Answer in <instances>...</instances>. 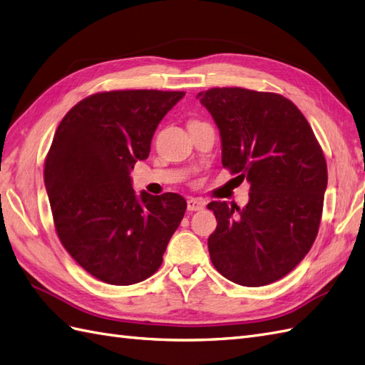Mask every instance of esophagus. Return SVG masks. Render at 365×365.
I'll return each instance as SVG.
<instances>
[{
    "mask_svg": "<svg viewBox=\"0 0 365 365\" xmlns=\"http://www.w3.org/2000/svg\"><path fill=\"white\" fill-rule=\"evenodd\" d=\"M186 207H188V211H200L205 207V202L199 197H191L186 202Z\"/></svg>",
    "mask_w": 365,
    "mask_h": 365,
    "instance_id": "1",
    "label": "esophagus"
}]
</instances>
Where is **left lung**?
I'll list each match as a JSON object with an SVG mask.
<instances>
[{"label":"left lung","mask_w":365,"mask_h":365,"mask_svg":"<svg viewBox=\"0 0 365 365\" xmlns=\"http://www.w3.org/2000/svg\"><path fill=\"white\" fill-rule=\"evenodd\" d=\"M220 130L222 165L250 182V202H211L217 228L212 265L228 280L262 287L287 276L319 230L327 163L293 101L273 92L212 88L199 92Z\"/></svg>","instance_id":"obj_1"}]
</instances>
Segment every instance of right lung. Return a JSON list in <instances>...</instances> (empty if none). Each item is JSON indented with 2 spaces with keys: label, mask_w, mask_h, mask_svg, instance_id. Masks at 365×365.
Here are the masks:
<instances>
[{
  "label": "right lung",
  "mask_w": 365,
  "mask_h": 365,
  "mask_svg": "<svg viewBox=\"0 0 365 365\" xmlns=\"http://www.w3.org/2000/svg\"><path fill=\"white\" fill-rule=\"evenodd\" d=\"M183 96L98 92L77 103L55 130L44 163L55 230L76 262L103 282L133 285L153 276L183 219L182 195H137L129 175Z\"/></svg>",
  "instance_id": "obj_1"
}]
</instances>
